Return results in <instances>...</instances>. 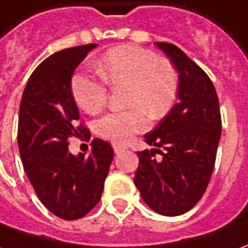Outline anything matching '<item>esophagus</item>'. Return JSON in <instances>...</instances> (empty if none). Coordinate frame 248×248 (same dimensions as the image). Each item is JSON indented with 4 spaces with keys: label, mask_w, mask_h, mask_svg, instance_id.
Returning a JSON list of instances; mask_svg holds the SVG:
<instances>
[{
    "label": "esophagus",
    "mask_w": 248,
    "mask_h": 248,
    "mask_svg": "<svg viewBox=\"0 0 248 248\" xmlns=\"http://www.w3.org/2000/svg\"><path fill=\"white\" fill-rule=\"evenodd\" d=\"M112 148H114V152L117 153V155H119V153L122 152V151H124V149H126V146H124V145H115V144L112 145Z\"/></svg>",
    "instance_id": "esophagus-1"
}]
</instances>
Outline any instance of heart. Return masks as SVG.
Returning <instances> with one entry per match:
<instances>
[{"instance_id":"b5f03b06","label":"heart","mask_w":248,"mask_h":248,"mask_svg":"<svg viewBox=\"0 0 248 248\" xmlns=\"http://www.w3.org/2000/svg\"><path fill=\"white\" fill-rule=\"evenodd\" d=\"M103 80L118 87L127 85L126 111H114L95 124L96 133L114 144H124L137 133L146 130L148 115L164 118L172 108L178 95V72L172 63L156 54L136 46L111 48L97 62ZM70 92L78 107L96 114L107 103V85L88 76L77 73L70 81Z\"/></svg>"}]
</instances>
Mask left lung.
Returning a JSON list of instances; mask_svg holds the SVG:
<instances>
[{
  "label": "left lung",
  "instance_id": "obj_1",
  "mask_svg": "<svg viewBox=\"0 0 248 248\" xmlns=\"http://www.w3.org/2000/svg\"><path fill=\"white\" fill-rule=\"evenodd\" d=\"M179 73L178 99L137 152L134 183L149 208L163 216L188 212L208 187L221 136L216 89L208 75L179 47L156 42ZM155 153L162 156L156 159Z\"/></svg>",
  "mask_w": 248,
  "mask_h": 248
}]
</instances>
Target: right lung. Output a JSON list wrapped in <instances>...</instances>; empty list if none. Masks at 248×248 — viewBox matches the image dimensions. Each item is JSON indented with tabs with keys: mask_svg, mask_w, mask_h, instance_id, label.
<instances>
[{
	"mask_svg": "<svg viewBox=\"0 0 248 248\" xmlns=\"http://www.w3.org/2000/svg\"><path fill=\"white\" fill-rule=\"evenodd\" d=\"M97 45L65 48L33 70L18 111L17 142L24 171L40 202L63 220H77L100 201L114 151L95 138L89 156L69 152V137L85 133L70 92L75 69Z\"/></svg>",
	"mask_w": 248,
	"mask_h": 248,
	"instance_id": "right-lung-1",
	"label": "right lung"
}]
</instances>
